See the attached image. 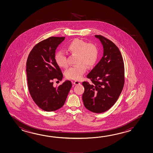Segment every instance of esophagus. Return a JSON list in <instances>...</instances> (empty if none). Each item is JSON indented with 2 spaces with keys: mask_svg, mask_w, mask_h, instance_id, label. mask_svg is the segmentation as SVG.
I'll return each instance as SVG.
<instances>
[{
  "mask_svg": "<svg viewBox=\"0 0 153 153\" xmlns=\"http://www.w3.org/2000/svg\"><path fill=\"white\" fill-rule=\"evenodd\" d=\"M73 84L74 85H79L80 84V81H77V80H75V81H74L73 82Z\"/></svg>",
  "mask_w": 153,
  "mask_h": 153,
  "instance_id": "1",
  "label": "esophagus"
}]
</instances>
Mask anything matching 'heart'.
I'll use <instances>...</instances> for the list:
<instances>
[{
  "mask_svg": "<svg viewBox=\"0 0 153 153\" xmlns=\"http://www.w3.org/2000/svg\"><path fill=\"white\" fill-rule=\"evenodd\" d=\"M66 50L72 55H76L77 65L69 68L65 72L66 78L72 80H79L84 75L88 67L94 65L97 61L99 49L94 43H88L81 39H75L67 46ZM56 63L59 67L67 68L68 60L67 55L59 51L55 55Z\"/></svg>",
  "mask_w": 153,
  "mask_h": 153,
  "instance_id": "obj_1",
  "label": "heart"
}]
</instances>
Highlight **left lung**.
<instances>
[{
    "mask_svg": "<svg viewBox=\"0 0 153 153\" xmlns=\"http://www.w3.org/2000/svg\"><path fill=\"white\" fill-rule=\"evenodd\" d=\"M103 47V56L90 72L85 88L82 101L88 110L96 113L109 110L120 96L124 88L125 69L123 59L114 42L101 35H96Z\"/></svg>",
    "mask_w": 153,
    "mask_h": 153,
    "instance_id": "1",
    "label": "left lung"
}]
</instances>
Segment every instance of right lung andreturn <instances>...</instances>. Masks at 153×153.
Instances as JSON below:
<instances>
[{"label":"right lung","instance_id":"1","mask_svg":"<svg viewBox=\"0 0 153 153\" xmlns=\"http://www.w3.org/2000/svg\"><path fill=\"white\" fill-rule=\"evenodd\" d=\"M65 37L51 36L33 47L26 63L29 94L36 104L46 111L62 107L72 88L67 80L54 88L53 80H62L63 74L55 60L56 50Z\"/></svg>","mask_w":153,"mask_h":153}]
</instances>
